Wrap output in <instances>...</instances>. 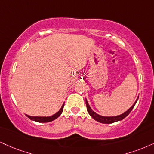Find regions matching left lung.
I'll list each match as a JSON object with an SVG mask.
<instances>
[{
	"mask_svg": "<svg viewBox=\"0 0 154 154\" xmlns=\"http://www.w3.org/2000/svg\"><path fill=\"white\" fill-rule=\"evenodd\" d=\"M138 97L137 98L136 100L135 101V103H133V105H132V106H131L127 111H125V112L119 115V116H110V117H109V116H100V115L96 113L95 111H93L92 110V108L90 107V105L88 104V100H87V99H85V101H86L87 110H88V113L90 115V116H92V118H93V119H95V120H97V121L100 122V123H101L109 124V123H115V122L120 121V120H123V118H125V117H126L131 112V110H133V108L134 107L135 105H136V102L138 101Z\"/></svg>",
	"mask_w": 154,
	"mask_h": 154,
	"instance_id": "1",
	"label": "left lung"
}]
</instances>
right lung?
<instances>
[{
	"mask_svg": "<svg viewBox=\"0 0 154 154\" xmlns=\"http://www.w3.org/2000/svg\"><path fill=\"white\" fill-rule=\"evenodd\" d=\"M64 103L62 105V107L60 108L58 112H56L55 114H54L53 116H48V117H40V116H29V115H26L29 119H31V120H34V121L36 122H38V123H48V122H51L52 120L57 119V118L62 114V111H63V108H64Z\"/></svg>",
	"mask_w": 154,
	"mask_h": 154,
	"instance_id": "add662e5",
	"label": "right lung"
}]
</instances>
